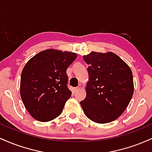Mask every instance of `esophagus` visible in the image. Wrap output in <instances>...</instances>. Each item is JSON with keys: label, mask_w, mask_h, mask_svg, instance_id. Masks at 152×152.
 Wrapping results in <instances>:
<instances>
[{"label": "esophagus", "mask_w": 152, "mask_h": 152, "mask_svg": "<svg viewBox=\"0 0 152 152\" xmlns=\"http://www.w3.org/2000/svg\"><path fill=\"white\" fill-rule=\"evenodd\" d=\"M81 86L79 85V86L76 87V88H75L74 91H76V92H77V91H79L80 89H81Z\"/></svg>", "instance_id": "34e87169"}]
</instances>
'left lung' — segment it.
<instances>
[{"label":"left lung","instance_id":"8db88e82","mask_svg":"<svg viewBox=\"0 0 152 152\" xmlns=\"http://www.w3.org/2000/svg\"><path fill=\"white\" fill-rule=\"evenodd\" d=\"M88 64L86 96L80 102L83 112L96 123L113 121L123 114L134 94L129 66L112 52L83 56Z\"/></svg>","mask_w":152,"mask_h":152}]
</instances>
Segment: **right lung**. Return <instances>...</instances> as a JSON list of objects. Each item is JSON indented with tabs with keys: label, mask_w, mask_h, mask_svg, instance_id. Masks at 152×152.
<instances>
[{
	"label": "right lung",
	"mask_w": 152,
	"mask_h": 152,
	"mask_svg": "<svg viewBox=\"0 0 152 152\" xmlns=\"http://www.w3.org/2000/svg\"><path fill=\"white\" fill-rule=\"evenodd\" d=\"M76 57L73 52L47 49L26 63L21 73L20 94L26 109L35 119L49 121L61 114L71 96L66 70Z\"/></svg>",
	"instance_id": "right-lung-1"
}]
</instances>
